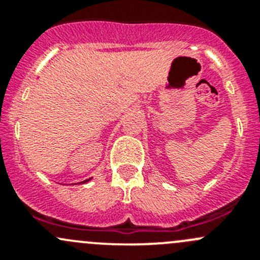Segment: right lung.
I'll use <instances>...</instances> for the list:
<instances>
[{"label":"right lung","mask_w":260,"mask_h":260,"mask_svg":"<svg viewBox=\"0 0 260 260\" xmlns=\"http://www.w3.org/2000/svg\"><path fill=\"white\" fill-rule=\"evenodd\" d=\"M89 180H90V179H89ZM89 180H85V181H81V182H79V183H84V182H88V181Z\"/></svg>","instance_id":"obj_1"}]
</instances>
